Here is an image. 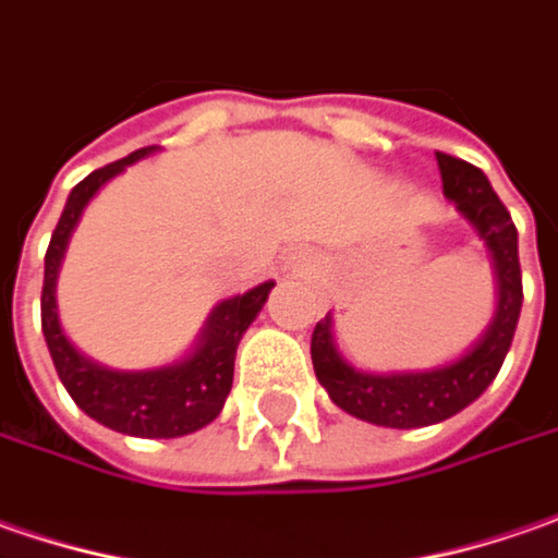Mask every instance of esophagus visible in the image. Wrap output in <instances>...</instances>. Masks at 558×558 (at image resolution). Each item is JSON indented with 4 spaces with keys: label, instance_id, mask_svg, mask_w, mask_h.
<instances>
[{
    "label": "esophagus",
    "instance_id": "1",
    "mask_svg": "<svg viewBox=\"0 0 558 558\" xmlns=\"http://www.w3.org/2000/svg\"><path fill=\"white\" fill-rule=\"evenodd\" d=\"M290 271H293L296 278H308V275L315 271V265H312V258H308V255L300 253L290 258Z\"/></svg>",
    "mask_w": 558,
    "mask_h": 558
}]
</instances>
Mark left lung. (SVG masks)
<instances>
[{
    "instance_id": "8db88e82",
    "label": "left lung",
    "mask_w": 558,
    "mask_h": 558,
    "mask_svg": "<svg viewBox=\"0 0 558 558\" xmlns=\"http://www.w3.org/2000/svg\"><path fill=\"white\" fill-rule=\"evenodd\" d=\"M444 196L472 225L494 258L497 275V312L472 350L456 362L427 372H359L337 352L333 318L325 315L312 330V365L327 397L343 412L380 427H427L447 422L465 405H472L502 368V359L512 347L521 312V265L519 231L512 215L499 203L490 181L481 168L462 158L437 153Z\"/></svg>"
}]
</instances>
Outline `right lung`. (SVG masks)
<instances>
[{"instance_id": "obj_1", "label": "right lung", "mask_w": 558, "mask_h": 558, "mask_svg": "<svg viewBox=\"0 0 558 558\" xmlns=\"http://www.w3.org/2000/svg\"><path fill=\"white\" fill-rule=\"evenodd\" d=\"M156 146L136 149L131 156L118 158L106 168L86 174L64 203L59 225L52 231L49 250H46V271H43V337L49 355L56 362L64 390L71 400L84 409L89 418L106 424L118 434L131 437H183L193 434L208 422L218 418L233 384V359L240 337L253 325L255 315L268 300L275 280H265L243 296H231L218 303L208 315L206 327L199 333V343L190 355H183L171 365L146 368V372H118L106 368L84 352L74 350V343L64 337L59 325V305H56V280H59L61 258L68 236L77 228L86 203L99 193V186L121 174L128 165L143 156H153Z\"/></svg>"}]
</instances>
